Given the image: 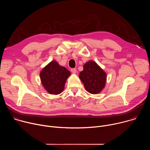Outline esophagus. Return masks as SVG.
<instances>
[{"label":"esophagus","mask_w":150,"mask_h":150,"mask_svg":"<svg viewBox=\"0 0 150 150\" xmlns=\"http://www.w3.org/2000/svg\"><path fill=\"white\" fill-rule=\"evenodd\" d=\"M71 72L73 73V74H76V72H77V71H76V69H75V68H72V69H71Z\"/></svg>","instance_id":"esophagus-1"}]
</instances>
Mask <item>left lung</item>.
<instances>
[{
	"label": "left lung",
	"instance_id": "1",
	"mask_svg": "<svg viewBox=\"0 0 150 150\" xmlns=\"http://www.w3.org/2000/svg\"><path fill=\"white\" fill-rule=\"evenodd\" d=\"M83 67V69L79 72V78L85 90L93 94L100 93L105 86L106 72L93 60L85 63Z\"/></svg>",
	"mask_w": 150,
	"mask_h": 150
}]
</instances>
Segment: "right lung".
I'll use <instances>...</instances> for the list:
<instances>
[{
	"label": "right lung",
	"mask_w": 150,
	"mask_h": 150,
	"mask_svg": "<svg viewBox=\"0 0 150 150\" xmlns=\"http://www.w3.org/2000/svg\"><path fill=\"white\" fill-rule=\"evenodd\" d=\"M71 72L64 67L60 66L56 60H52L40 72L42 85L50 94L57 95L64 90L67 79Z\"/></svg>",
	"instance_id": "right-lung-1"
}]
</instances>
